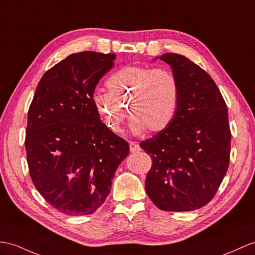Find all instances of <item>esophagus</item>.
<instances>
[{
    "label": "esophagus",
    "mask_w": 255,
    "mask_h": 255,
    "mask_svg": "<svg viewBox=\"0 0 255 255\" xmlns=\"http://www.w3.org/2000/svg\"><path fill=\"white\" fill-rule=\"evenodd\" d=\"M129 150H131V152H138V151H140V147L138 145V142L129 141Z\"/></svg>",
    "instance_id": "obj_1"
}]
</instances>
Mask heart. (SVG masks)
I'll return each mask as SVG.
<instances>
[{"instance_id":"b5f03b06","label":"heart","mask_w":255,"mask_h":255,"mask_svg":"<svg viewBox=\"0 0 255 255\" xmlns=\"http://www.w3.org/2000/svg\"><path fill=\"white\" fill-rule=\"evenodd\" d=\"M109 93L96 92L93 104L106 127L121 132L128 116L133 117L129 128L139 134L163 131L170 126L179 102V84L167 69L148 66H127L115 72L106 82Z\"/></svg>"}]
</instances>
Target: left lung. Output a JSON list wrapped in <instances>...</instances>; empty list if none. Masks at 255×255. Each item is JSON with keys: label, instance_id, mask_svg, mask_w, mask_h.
Here are the masks:
<instances>
[{"label": "left lung", "instance_id": "left-lung-1", "mask_svg": "<svg viewBox=\"0 0 255 255\" xmlns=\"http://www.w3.org/2000/svg\"><path fill=\"white\" fill-rule=\"evenodd\" d=\"M160 59L178 81L179 102L170 126L139 144L152 160L145 188L160 210L192 211L212 200L227 172L228 110L202 68L179 54L165 53Z\"/></svg>", "mask_w": 255, "mask_h": 255}]
</instances>
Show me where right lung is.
Wrapping results in <instances>:
<instances>
[{
	"mask_svg": "<svg viewBox=\"0 0 255 255\" xmlns=\"http://www.w3.org/2000/svg\"><path fill=\"white\" fill-rule=\"evenodd\" d=\"M115 54H71L36 86L26 129L30 177L42 197L67 215H89L106 201L128 142L99 119L96 85Z\"/></svg>",
	"mask_w": 255,
	"mask_h": 255,
	"instance_id": "add662e5",
	"label": "right lung"
}]
</instances>
